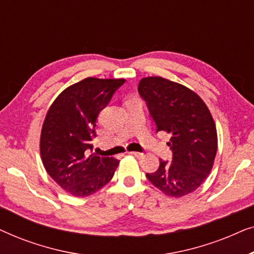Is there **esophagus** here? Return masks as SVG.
Masks as SVG:
<instances>
[{
  "mask_svg": "<svg viewBox=\"0 0 254 254\" xmlns=\"http://www.w3.org/2000/svg\"><path fill=\"white\" fill-rule=\"evenodd\" d=\"M129 154L135 156V157H142V156H143L142 152H138V151H131V152H129Z\"/></svg>",
  "mask_w": 254,
  "mask_h": 254,
  "instance_id": "34e87169",
  "label": "esophagus"
}]
</instances>
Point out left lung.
<instances>
[{
  "label": "left lung",
  "instance_id": "8db88e82",
  "mask_svg": "<svg viewBox=\"0 0 254 254\" xmlns=\"http://www.w3.org/2000/svg\"><path fill=\"white\" fill-rule=\"evenodd\" d=\"M157 131L170 134L172 161L159 159L147 178L166 195L180 197L195 190L209 175L217 151L213 117L202 99L179 83L145 77L138 83Z\"/></svg>",
  "mask_w": 254,
  "mask_h": 254
}]
</instances>
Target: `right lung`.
<instances>
[{
	"label": "right lung",
	"mask_w": 254,
	"mask_h": 254,
	"mask_svg": "<svg viewBox=\"0 0 254 254\" xmlns=\"http://www.w3.org/2000/svg\"><path fill=\"white\" fill-rule=\"evenodd\" d=\"M125 79L88 77L64 90L45 118L40 154L51 178L74 196H88L112 179L119 161L91 154L97 118Z\"/></svg>",
	"instance_id": "add662e5"
}]
</instances>
